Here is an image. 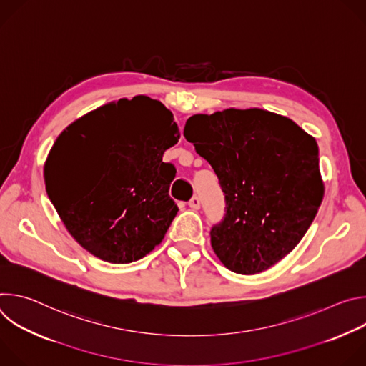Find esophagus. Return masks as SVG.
Returning a JSON list of instances; mask_svg holds the SVG:
<instances>
[{
  "instance_id": "obj_1",
  "label": "esophagus",
  "mask_w": 366,
  "mask_h": 366,
  "mask_svg": "<svg viewBox=\"0 0 366 366\" xmlns=\"http://www.w3.org/2000/svg\"><path fill=\"white\" fill-rule=\"evenodd\" d=\"M188 205L192 208V210H198V208H199V198L198 197H192L188 201Z\"/></svg>"
}]
</instances>
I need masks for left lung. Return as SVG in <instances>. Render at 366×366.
<instances>
[{"instance_id": "1", "label": "left lung", "mask_w": 366, "mask_h": 366, "mask_svg": "<svg viewBox=\"0 0 366 366\" xmlns=\"http://www.w3.org/2000/svg\"><path fill=\"white\" fill-rule=\"evenodd\" d=\"M184 136L224 192L226 214L210 232L214 253L236 274L269 269L300 243L322 204L316 139L260 109L195 114Z\"/></svg>"}]
</instances>
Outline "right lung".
I'll return each instance as SVG.
<instances>
[{
  "mask_svg": "<svg viewBox=\"0 0 366 366\" xmlns=\"http://www.w3.org/2000/svg\"><path fill=\"white\" fill-rule=\"evenodd\" d=\"M174 114L158 99L122 98L69 124L44 164L46 192L71 236L110 264L158 246L178 213L164 152L178 143Z\"/></svg>",
  "mask_w": 366,
  "mask_h": 366,
  "instance_id": "obj_1",
  "label": "right lung"
}]
</instances>
